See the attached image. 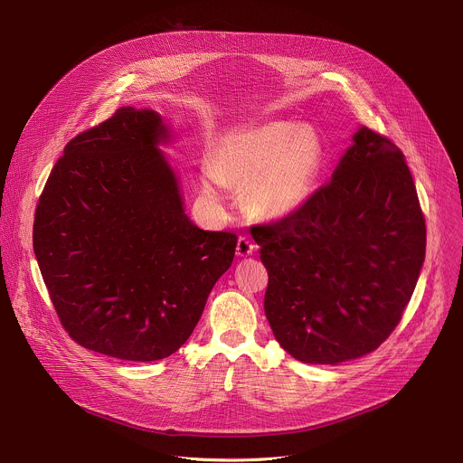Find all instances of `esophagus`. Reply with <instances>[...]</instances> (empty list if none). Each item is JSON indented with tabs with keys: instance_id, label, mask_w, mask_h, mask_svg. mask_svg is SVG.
I'll use <instances>...</instances> for the list:
<instances>
[{
	"instance_id": "obj_1",
	"label": "esophagus",
	"mask_w": 463,
	"mask_h": 463,
	"mask_svg": "<svg viewBox=\"0 0 463 463\" xmlns=\"http://www.w3.org/2000/svg\"><path fill=\"white\" fill-rule=\"evenodd\" d=\"M254 250H256V245H254L249 238H245V236H240V238H238V243H236V256L245 258V256L252 254Z\"/></svg>"
}]
</instances>
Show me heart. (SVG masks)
<instances>
[{"label":"heart","mask_w":463,"mask_h":463,"mask_svg":"<svg viewBox=\"0 0 463 463\" xmlns=\"http://www.w3.org/2000/svg\"><path fill=\"white\" fill-rule=\"evenodd\" d=\"M324 161L322 137L311 124L269 120L227 136L200 188L218 203L222 184L243 186L245 209L258 220L279 222L307 203Z\"/></svg>","instance_id":"b5f03b06"}]
</instances>
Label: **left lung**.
<instances>
[{"instance_id":"8db88e82","label":"left lung","mask_w":463,"mask_h":463,"mask_svg":"<svg viewBox=\"0 0 463 463\" xmlns=\"http://www.w3.org/2000/svg\"><path fill=\"white\" fill-rule=\"evenodd\" d=\"M250 234L269 273L263 309L273 335L309 364L373 352L402 320L425 261L405 156L366 126L298 213Z\"/></svg>"}]
</instances>
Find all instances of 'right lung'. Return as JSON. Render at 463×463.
Returning <instances> with one entry per match:
<instances>
[{"mask_svg": "<svg viewBox=\"0 0 463 463\" xmlns=\"http://www.w3.org/2000/svg\"><path fill=\"white\" fill-rule=\"evenodd\" d=\"M154 109L120 108L68 143L42 192L33 245L61 326L124 361L175 354L202 318L238 236L197 227Z\"/></svg>", "mask_w": 463, "mask_h": 463, "instance_id": "right-lung-1", "label": "right lung"}]
</instances>
